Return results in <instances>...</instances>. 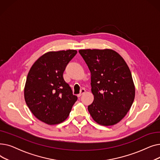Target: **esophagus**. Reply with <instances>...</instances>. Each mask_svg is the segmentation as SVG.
I'll list each match as a JSON object with an SVG mask.
<instances>
[{
  "label": "esophagus",
  "instance_id": "34e87169",
  "mask_svg": "<svg viewBox=\"0 0 160 160\" xmlns=\"http://www.w3.org/2000/svg\"><path fill=\"white\" fill-rule=\"evenodd\" d=\"M85 92H86V90L84 89H82L81 90H80V94H78V97H81L83 93H85Z\"/></svg>",
  "mask_w": 160,
  "mask_h": 160
}]
</instances>
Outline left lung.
Returning <instances> with one entry per match:
<instances>
[{
    "label": "left lung",
    "mask_w": 160,
    "mask_h": 160,
    "mask_svg": "<svg viewBox=\"0 0 160 160\" xmlns=\"http://www.w3.org/2000/svg\"><path fill=\"white\" fill-rule=\"evenodd\" d=\"M78 52L91 72L94 100L88 107L90 115L99 124H117L130 110L135 97L128 66L111 49H84Z\"/></svg>",
    "instance_id": "8db88e82"
}]
</instances>
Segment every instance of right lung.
Returning a JSON list of instances; mask_svg holds the SVG:
<instances>
[{"instance_id":"obj_1","label":"right lung","mask_w":160,"mask_h":160,"mask_svg":"<svg viewBox=\"0 0 160 160\" xmlns=\"http://www.w3.org/2000/svg\"><path fill=\"white\" fill-rule=\"evenodd\" d=\"M77 53L75 50L48 52L32 66L24 87V99L41 121L48 124L62 122L77 100L63 77L67 64Z\"/></svg>"}]
</instances>
